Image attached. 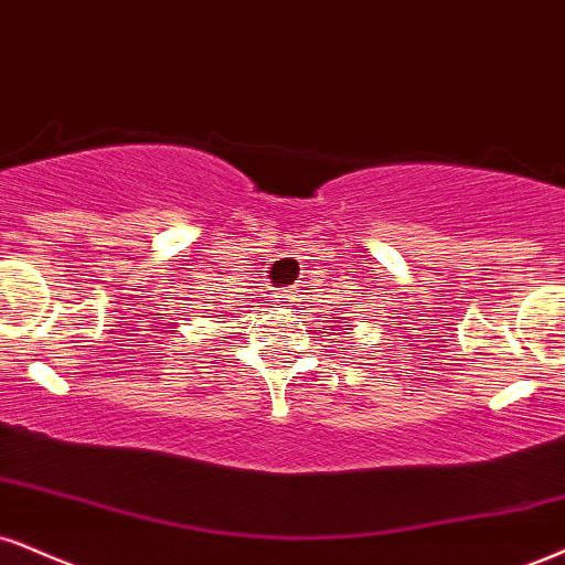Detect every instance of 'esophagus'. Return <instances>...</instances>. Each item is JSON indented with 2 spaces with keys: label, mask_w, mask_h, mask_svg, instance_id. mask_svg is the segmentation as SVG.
<instances>
[{
  "label": "esophagus",
  "mask_w": 565,
  "mask_h": 565,
  "mask_svg": "<svg viewBox=\"0 0 565 565\" xmlns=\"http://www.w3.org/2000/svg\"><path fill=\"white\" fill-rule=\"evenodd\" d=\"M291 297H295V295H291V289H278L276 291L278 302H291Z\"/></svg>",
  "instance_id": "34e87169"
}]
</instances>
